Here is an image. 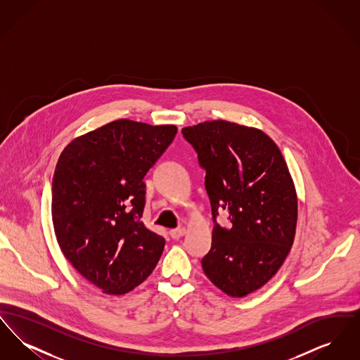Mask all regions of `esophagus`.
Instances as JSON below:
<instances>
[{"instance_id":"obj_1","label":"esophagus","mask_w":360,"mask_h":360,"mask_svg":"<svg viewBox=\"0 0 360 360\" xmlns=\"http://www.w3.org/2000/svg\"><path fill=\"white\" fill-rule=\"evenodd\" d=\"M186 233V229L185 228H176V229H172L170 231V238L172 239H181L182 236H185Z\"/></svg>"}]
</instances>
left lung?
I'll use <instances>...</instances> for the list:
<instances>
[{
  "instance_id": "obj_1",
  "label": "left lung",
  "mask_w": 360,
  "mask_h": 360,
  "mask_svg": "<svg viewBox=\"0 0 360 360\" xmlns=\"http://www.w3.org/2000/svg\"><path fill=\"white\" fill-rule=\"evenodd\" d=\"M206 172L212 206L210 251L202 269L214 286L245 297L281 269L295 235L297 193L278 146L263 131L213 120L182 128ZM229 212V229L215 223Z\"/></svg>"
}]
</instances>
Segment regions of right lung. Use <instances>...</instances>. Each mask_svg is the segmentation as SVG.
Listing matches in <instances>:
<instances>
[{
	"mask_svg": "<svg viewBox=\"0 0 360 360\" xmlns=\"http://www.w3.org/2000/svg\"><path fill=\"white\" fill-rule=\"evenodd\" d=\"M176 135L175 125L112 121L74 139L52 179V223L72 267L110 295L153 273L165 239L140 221L143 178Z\"/></svg>",
	"mask_w": 360,
	"mask_h": 360,
	"instance_id": "obj_1",
	"label": "right lung"
}]
</instances>
